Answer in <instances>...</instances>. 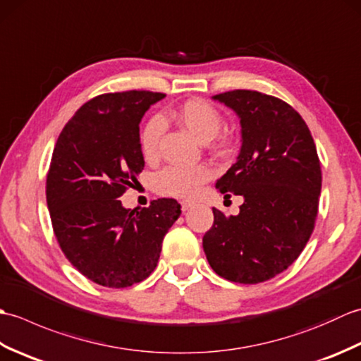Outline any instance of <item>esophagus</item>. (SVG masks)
Returning a JSON list of instances; mask_svg holds the SVG:
<instances>
[{
  "mask_svg": "<svg viewBox=\"0 0 361 361\" xmlns=\"http://www.w3.org/2000/svg\"><path fill=\"white\" fill-rule=\"evenodd\" d=\"M192 203H190V202H183L181 203V209H183V212H186L188 209H190V208H192Z\"/></svg>",
  "mask_w": 361,
  "mask_h": 361,
  "instance_id": "1",
  "label": "esophagus"
}]
</instances>
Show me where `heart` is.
Masks as SVG:
<instances>
[{"mask_svg": "<svg viewBox=\"0 0 361 361\" xmlns=\"http://www.w3.org/2000/svg\"><path fill=\"white\" fill-rule=\"evenodd\" d=\"M171 118L200 142H209L221 128V116L208 102L202 99H190L178 109L171 111ZM164 130V122L159 116L152 118L141 133V150L147 161L158 157L159 140ZM208 166H172L161 171L155 178V188L159 194L176 198H194L203 183L211 178Z\"/></svg>", "mask_w": 361, "mask_h": 361, "instance_id": "heart-1", "label": "heart"}]
</instances>
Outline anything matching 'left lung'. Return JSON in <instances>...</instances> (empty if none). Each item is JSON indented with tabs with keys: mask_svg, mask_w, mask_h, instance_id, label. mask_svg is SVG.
Segmentation results:
<instances>
[{
	"mask_svg": "<svg viewBox=\"0 0 361 361\" xmlns=\"http://www.w3.org/2000/svg\"><path fill=\"white\" fill-rule=\"evenodd\" d=\"M240 119L235 163L217 180L225 197L242 195L237 216L214 208L203 237L211 268L221 278L259 283L295 262L315 228L321 166L310 130L278 97L251 90L212 96Z\"/></svg>",
	"mask_w": 361,
	"mask_h": 361,
	"instance_id": "8db88e82",
	"label": "left lung"
}]
</instances>
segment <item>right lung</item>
<instances>
[{"instance_id": "obj_1", "label": "right lung", "mask_w": 361, "mask_h": 361, "mask_svg": "<svg viewBox=\"0 0 361 361\" xmlns=\"http://www.w3.org/2000/svg\"><path fill=\"white\" fill-rule=\"evenodd\" d=\"M163 93H106L63 127L46 178V202L66 259L99 286L124 288L149 278L181 214L173 198L127 209L118 198L144 169L140 122Z\"/></svg>"}]
</instances>
